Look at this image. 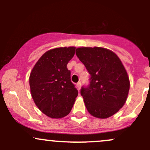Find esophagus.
I'll return each mask as SVG.
<instances>
[{
  "label": "esophagus",
  "mask_w": 150,
  "mask_h": 150,
  "mask_svg": "<svg viewBox=\"0 0 150 150\" xmlns=\"http://www.w3.org/2000/svg\"><path fill=\"white\" fill-rule=\"evenodd\" d=\"M81 82H78V83L76 84V87L78 88V89H80V88H81Z\"/></svg>",
  "instance_id": "34e87169"
}]
</instances>
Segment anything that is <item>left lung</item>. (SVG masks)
Masks as SVG:
<instances>
[{
	"mask_svg": "<svg viewBox=\"0 0 150 150\" xmlns=\"http://www.w3.org/2000/svg\"><path fill=\"white\" fill-rule=\"evenodd\" d=\"M77 57L90 74L89 84L81 94L88 111L93 117L107 118L125 104L130 82L121 61L112 51L100 47L76 48Z\"/></svg>",
	"mask_w": 150,
	"mask_h": 150,
	"instance_id": "1",
	"label": "left lung"
}]
</instances>
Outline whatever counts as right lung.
<instances>
[{
  "label": "right lung",
  "mask_w": 150,
  "mask_h": 150,
  "mask_svg": "<svg viewBox=\"0 0 150 150\" xmlns=\"http://www.w3.org/2000/svg\"><path fill=\"white\" fill-rule=\"evenodd\" d=\"M75 51V47L49 50L30 73L32 97L39 110L51 118L67 115L78 96V90L71 81V72L67 67Z\"/></svg>",
  "instance_id": "1"
}]
</instances>
